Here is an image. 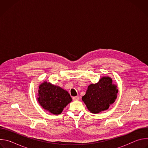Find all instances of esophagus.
<instances>
[{"mask_svg": "<svg viewBox=\"0 0 148 148\" xmlns=\"http://www.w3.org/2000/svg\"><path fill=\"white\" fill-rule=\"evenodd\" d=\"M73 99L74 101H78V100H79V97L78 96H76V97H74L73 98Z\"/></svg>", "mask_w": 148, "mask_h": 148, "instance_id": "1", "label": "esophagus"}]
</instances>
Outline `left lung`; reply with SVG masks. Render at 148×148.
Here are the masks:
<instances>
[{
    "instance_id": "left-lung-1",
    "label": "left lung",
    "mask_w": 148,
    "mask_h": 148,
    "mask_svg": "<svg viewBox=\"0 0 148 148\" xmlns=\"http://www.w3.org/2000/svg\"><path fill=\"white\" fill-rule=\"evenodd\" d=\"M118 92L112 78L104 76L97 83L90 84L82 100L91 113L98 114L109 108L115 101Z\"/></svg>"
}]
</instances>
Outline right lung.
I'll use <instances>...</instances> for the list:
<instances>
[{
    "label": "right lung",
    "mask_w": 148,
    "mask_h": 148,
    "mask_svg": "<svg viewBox=\"0 0 148 148\" xmlns=\"http://www.w3.org/2000/svg\"><path fill=\"white\" fill-rule=\"evenodd\" d=\"M38 92L37 100L41 107L54 115L60 114L72 101L67 91L49 82L41 83Z\"/></svg>",
    "instance_id": "right-lung-1"
}]
</instances>
